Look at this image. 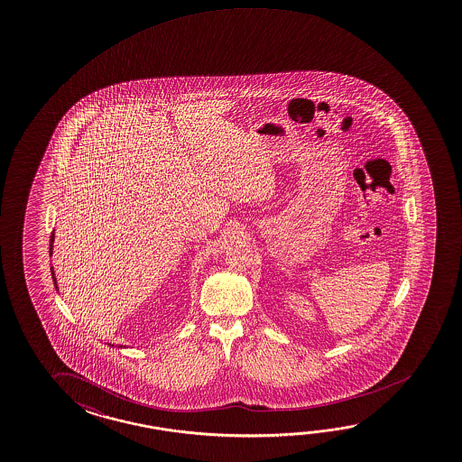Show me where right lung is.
<instances>
[{"mask_svg": "<svg viewBox=\"0 0 462 462\" xmlns=\"http://www.w3.org/2000/svg\"><path fill=\"white\" fill-rule=\"evenodd\" d=\"M54 242V230L51 232V238H50V246H53ZM51 251H53V248H50V254H51ZM51 275H53L54 283H56V279H54V273H53V267H51Z\"/></svg>", "mask_w": 462, "mask_h": 462, "instance_id": "right-lung-1", "label": "right lung"}]
</instances>
